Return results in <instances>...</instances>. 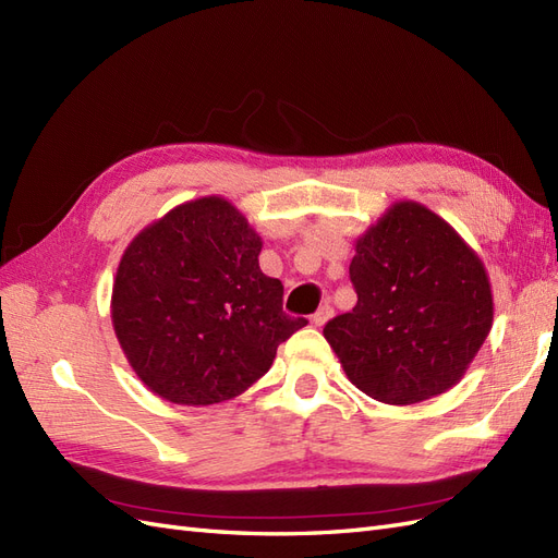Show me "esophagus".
<instances>
[{
  "label": "esophagus",
  "instance_id": "1",
  "mask_svg": "<svg viewBox=\"0 0 558 558\" xmlns=\"http://www.w3.org/2000/svg\"><path fill=\"white\" fill-rule=\"evenodd\" d=\"M332 306L330 304H325V306H320L316 313H313V325H316V327H323L327 320H330L332 318Z\"/></svg>",
  "mask_w": 558,
  "mask_h": 558
}]
</instances>
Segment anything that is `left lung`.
Here are the masks:
<instances>
[{"instance_id":"obj_1","label":"left lung","mask_w":558,"mask_h":558,"mask_svg":"<svg viewBox=\"0 0 558 558\" xmlns=\"http://www.w3.org/2000/svg\"><path fill=\"white\" fill-rule=\"evenodd\" d=\"M353 311L325 325L351 384L389 405L446 393L493 327L485 266L454 228L403 199L355 240Z\"/></svg>"}]
</instances>
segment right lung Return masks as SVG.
<instances>
[{
    "mask_svg": "<svg viewBox=\"0 0 558 558\" xmlns=\"http://www.w3.org/2000/svg\"><path fill=\"white\" fill-rule=\"evenodd\" d=\"M262 235L226 197L189 199L126 245L110 318L136 377L165 401L214 405L262 379L308 323L259 268Z\"/></svg>",
    "mask_w": 558,
    "mask_h": 558,
    "instance_id": "add662e5",
    "label": "right lung"
}]
</instances>
